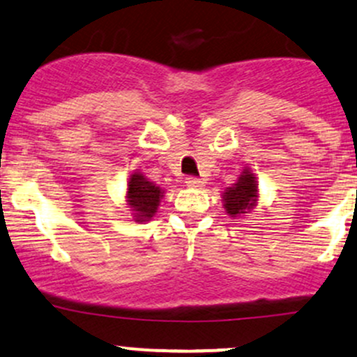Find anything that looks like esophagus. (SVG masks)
Wrapping results in <instances>:
<instances>
[{"label": "esophagus", "mask_w": 357, "mask_h": 357, "mask_svg": "<svg viewBox=\"0 0 357 357\" xmlns=\"http://www.w3.org/2000/svg\"><path fill=\"white\" fill-rule=\"evenodd\" d=\"M185 183H187V187H192V189H201V187L204 185L203 180L197 178V177H187Z\"/></svg>", "instance_id": "34e87169"}]
</instances>
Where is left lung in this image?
I'll list each match as a JSON object with an SVG mask.
<instances>
[{"label":"left lung","mask_w":357,"mask_h":357,"mask_svg":"<svg viewBox=\"0 0 357 357\" xmlns=\"http://www.w3.org/2000/svg\"><path fill=\"white\" fill-rule=\"evenodd\" d=\"M222 196L227 215L232 218L251 211L258 204L259 197L258 182H256V175L252 174L251 168H244V172L238 175L237 182L232 183V187H227Z\"/></svg>","instance_id":"1"}]
</instances>
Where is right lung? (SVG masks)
<instances>
[{"mask_svg": "<svg viewBox=\"0 0 357 357\" xmlns=\"http://www.w3.org/2000/svg\"><path fill=\"white\" fill-rule=\"evenodd\" d=\"M165 190L146 178L141 172H134L127 180V204L135 222H149L158 211Z\"/></svg>", "mask_w": 357, "mask_h": 357, "instance_id": "add662e5", "label": "right lung"}]
</instances>
